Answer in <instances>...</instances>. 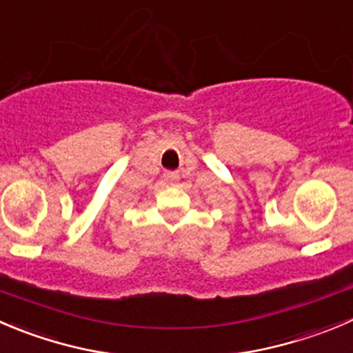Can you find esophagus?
I'll return each instance as SVG.
<instances>
[{"label": "esophagus", "instance_id": "1", "mask_svg": "<svg viewBox=\"0 0 353 353\" xmlns=\"http://www.w3.org/2000/svg\"><path fill=\"white\" fill-rule=\"evenodd\" d=\"M165 179L169 184H177V181H179V172L177 170H169V172H165Z\"/></svg>", "mask_w": 353, "mask_h": 353}]
</instances>
